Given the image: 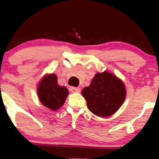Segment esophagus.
<instances>
[{"instance_id":"34e87169","label":"esophagus","mask_w":159,"mask_h":159,"mask_svg":"<svg viewBox=\"0 0 159 159\" xmlns=\"http://www.w3.org/2000/svg\"><path fill=\"white\" fill-rule=\"evenodd\" d=\"M70 91L71 92H77V93H79L81 91V89L80 88H76V87H70Z\"/></svg>"}]
</instances>
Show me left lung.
I'll list each match as a JSON object with an SVG mask.
<instances>
[{
    "label": "left lung",
    "mask_w": 159,
    "mask_h": 159,
    "mask_svg": "<svg viewBox=\"0 0 159 159\" xmlns=\"http://www.w3.org/2000/svg\"><path fill=\"white\" fill-rule=\"evenodd\" d=\"M81 94L90 111L98 117H108L119 109L126 97V89L121 80L108 71L97 73L89 87Z\"/></svg>",
    "instance_id": "obj_1"
}]
</instances>
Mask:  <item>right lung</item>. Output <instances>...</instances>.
<instances>
[{
  "label": "right lung",
  "instance_id": "1",
  "mask_svg": "<svg viewBox=\"0 0 159 159\" xmlns=\"http://www.w3.org/2000/svg\"><path fill=\"white\" fill-rule=\"evenodd\" d=\"M68 94L67 88L57 84V77L54 74L44 75L38 85V96L40 102L52 111L62 107Z\"/></svg>",
  "mask_w": 159,
  "mask_h": 159
}]
</instances>
